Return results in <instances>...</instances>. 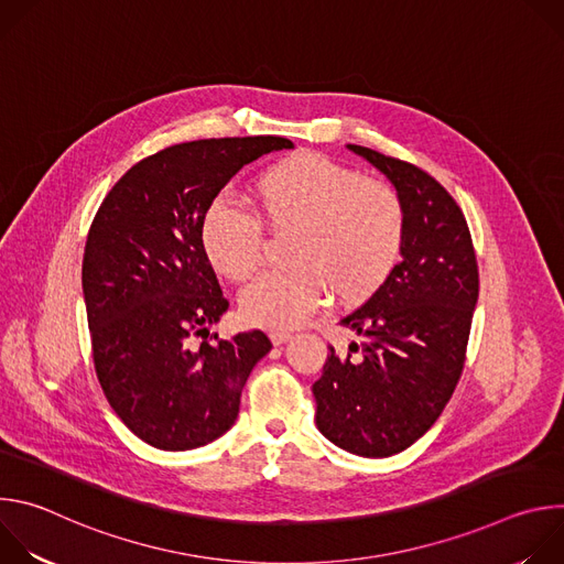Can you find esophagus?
I'll list each match as a JSON object with an SVG mask.
<instances>
[{
    "label": "esophagus",
    "mask_w": 564,
    "mask_h": 564,
    "mask_svg": "<svg viewBox=\"0 0 564 564\" xmlns=\"http://www.w3.org/2000/svg\"><path fill=\"white\" fill-rule=\"evenodd\" d=\"M270 339H272V344H274V346H283L285 341H290V339H292V335H290V333H285V330H272V333H270Z\"/></svg>",
    "instance_id": "34e87169"
}]
</instances>
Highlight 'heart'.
Returning a JSON list of instances; mask_svg holds the SVG:
<instances>
[{
    "label": "heart",
    "mask_w": 564,
    "mask_h": 564,
    "mask_svg": "<svg viewBox=\"0 0 564 564\" xmlns=\"http://www.w3.org/2000/svg\"><path fill=\"white\" fill-rule=\"evenodd\" d=\"M252 196L270 227L294 229L292 265L261 272L240 292V310L252 324L294 328L328 290L339 303H359L399 261L406 231L399 194L328 155L279 160L257 176ZM198 234L212 268L231 281L248 279L261 263L263 227L246 207L214 200Z\"/></svg>",
    "instance_id": "heart-1"
}]
</instances>
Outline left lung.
I'll list each match as a JSON object with an SVG mask.
<instances>
[{
	"instance_id": "1",
	"label": "left lung",
	"mask_w": 564,
	"mask_h": 564,
	"mask_svg": "<svg viewBox=\"0 0 564 564\" xmlns=\"http://www.w3.org/2000/svg\"><path fill=\"white\" fill-rule=\"evenodd\" d=\"M397 189L406 231L401 261L341 324L361 337L348 357L330 346L314 381L316 426L333 444L388 457L415 444L459 381L479 274L470 231L453 196L424 170L348 144Z\"/></svg>"
}]
</instances>
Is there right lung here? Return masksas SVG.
I'll list each match as a JSON object with an SVG mask.
<instances>
[{"instance_id":"right-lung-1","label":"right lung","mask_w":564,"mask_h":564,"mask_svg":"<svg viewBox=\"0 0 564 564\" xmlns=\"http://www.w3.org/2000/svg\"><path fill=\"white\" fill-rule=\"evenodd\" d=\"M288 138H209L135 163L102 200L83 292L100 386L153 448L205 446L236 422L240 392L272 344L261 330L194 346L229 307L200 248V220L229 178Z\"/></svg>"}]
</instances>
